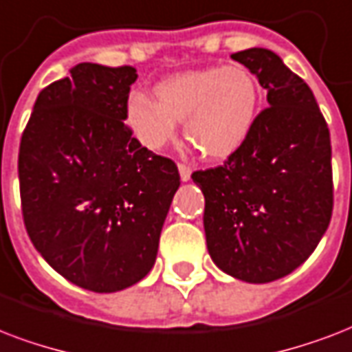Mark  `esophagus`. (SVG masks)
<instances>
[{
    "instance_id": "34e87169",
    "label": "esophagus",
    "mask_w": 352,
    "mask_h": 352,
    "mask_svg": "<svg viewBox=\"0 0 352 352\" xmlns=\"http://www.w3.org/2000/svg\"><path fill=\"white\" fill-rule=\"evenodd\" d=\"M178 170H179V178H182V182H189L192 168H190L187 163H178Z\"/></svg>"
}]
</instances>
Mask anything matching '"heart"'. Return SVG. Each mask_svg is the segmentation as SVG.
Instances as JSON below:
<instances>
[{
	"instance_id": "heart-1",
	"label": "heart",
	"mask_w": 352,
	"mask_h": 352,
	"mask_svg": "<svg viewBox=\"0 0 352 352\" xmlns=\"http://www.w3.org/2000/svg\"><path fill=\"white\" fill-rule=\"evenodd\" d=\"M157 100L135 94L126 102V124L148 151H162L184 121L185 138L206 157L226 160L250 138L261 86L244 65L176 73L154 88Z\"/></svg>"
}]
</instances>
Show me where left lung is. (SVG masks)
<instances>
[{
	"label": "left lung",
	"instance_id": "1",
	"mask_svg": "<svg viewBox=\"0 0 352 352\" xmlns=\"http://www.w3.org/2000/svg\"><path fill=\"white\" fill-rule=\"evenodd\" d=\"M258 78L268 108L224 165L192 173L206 196L209 255L228 275L270 283L310 257L332 217L331 133L309 84L270 49L231 54Z\"/></svg>",
	"mask_w": 352,
	"mask_h": 352
}]
</instances>
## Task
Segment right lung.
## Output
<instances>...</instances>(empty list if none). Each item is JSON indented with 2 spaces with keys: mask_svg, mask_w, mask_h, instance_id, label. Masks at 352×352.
Returning <instances> with one entry per match:
<instances>
[{
  "mask_svg": "<svg viewBox=\"0 0 352 352\" xmlns=\"http://www.w3.org/2000/svg\"><path fill=\"white\" fill-rule=\"evenodd\" d=\"M135 78L132 65L77 64L40 91L21 133L29 239L51 268L91 292H117L151 272L179 187L176 163L124 124Z\"/></svg>",
  "mask_w": 352,
  "mask_h": 352,
  "instance_id": "add662e5",
  "label": "right lung"
}]
</instances>
